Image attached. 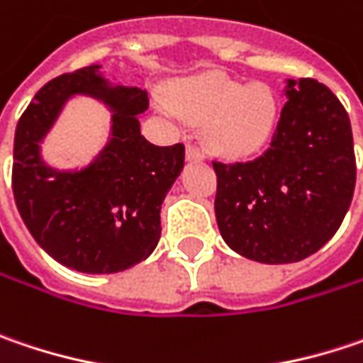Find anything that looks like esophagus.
Listing matches in <instances>:
<instances>
[{"instance_id": "1", "label": "esophagus", "mask_w": 363, "mask_h": 363, "mask_svg": "<svg viewBox=\"0 0 363 363\" xmlns=\"http://www.w3.org/2000/svg\"><path fill=\"white\" fill-rule=\"evenodd\" d=\"M186 157H188V161H192V163L202 161V159H204V150H202L200 146H196V144H190L188 150H186Z\"/></svg>"}]
</instances>
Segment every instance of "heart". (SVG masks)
<instances>
[{
  "label": "heart",
  "mask_w": 363,
  "mask_h": 363,
  "mask_svg": "<svg viewBox=\"0 0 363 363\" xmlns=\"http://www.w3.org/2000/svg\"><path fill=\"white\" fill-rule=\"evenodd\" d=\"M171 107L190 123H204L208 144L231 157L258 150L277 121V101L269 86H246L219 72L177 82L171 91Z\"/></svg>",
  "instance_id": "1"
}]
</instances>
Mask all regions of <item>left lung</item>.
<instances>
[{"instance_id": "1", "label": "left lung", "mask_w": 363, "mask_h": 363, "mask_svg": "<svg viewBox=\"0 0 363 363\" xmlns=\"http://www.w3.org/2000/svg\"><path fill=\"white\" fill-rule=\"evenodd\" d=\"M271 146L252 161H213L225 244L250 260L287 264L337 233L355 188L350 116L312 78L287 80Z\"/></svg>"}]
</instances>
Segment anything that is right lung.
Listing matches in <instances>:
<instances>
[{
	"label": "right lung",
	"mask_w": 363,
	"mask_h": 363,
	"mask_svg": "<svg viewBox=\"0 0 363 363\" xmlns=\"http://www.w3.org/2000/svg\"><path fill=\"white\" fill-rule=\"evenodd\" d=\"M101 65L62 74L40 89L13 138L12 190L33 238L67 269L119 272L143 262L161 238V204L184 169V144L155 146L140 134L148 92L111 86ZM72 94H89L114 111V134L82 172H57L40 161L38 143Z\"/></svg>",
	"instance_id": "1"
}]
</instances>
